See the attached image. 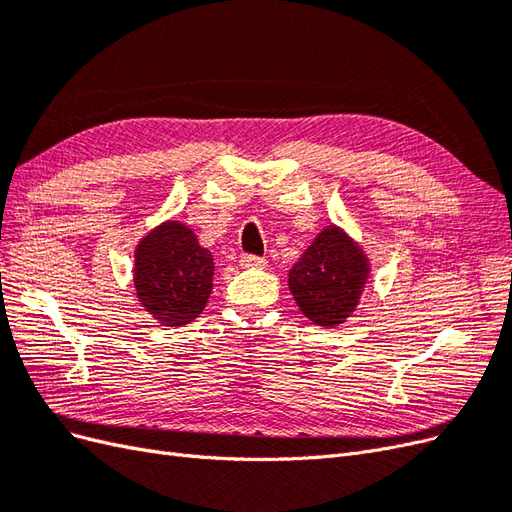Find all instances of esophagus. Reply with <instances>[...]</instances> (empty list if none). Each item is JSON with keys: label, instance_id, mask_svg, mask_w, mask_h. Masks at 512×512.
Here are the masks:
<instances>
[{"label": "esophagus", "instance_id": "34e87169", "mask_svg": "<svg viewBox=\"0 0 512 512\" xmlns=\"http://www.w3.org/2000/svg\"><path fill=\"white\" fill-rule=\"evenodd\" d=\"M241 267H245V269L265 267V258L254 256V254H245V256H241Z\"/></svg>", "mask_w": 512, "mask_h": 512}]
</instances>
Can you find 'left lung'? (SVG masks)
Segmentation results:
<instances>
[{"label":"left lung","instance_id":"left-lung-1","mask_svg":"<svg viewBox=\"0 0 512 512\" xmlns=\"http://www.w3.org/2000/svg\"><path fill=\"white\" fill-rule=\"evenodd\" d=\"M367 258L342 230L324 228L288 273V286L301 312L320 327L342 324L361 299Z\"/></svg>","mask_w":512,"mask_h":512}]
</instances>
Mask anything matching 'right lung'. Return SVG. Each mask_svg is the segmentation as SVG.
Returning a JSON list of instances; mask_svg holds the SVG:
<instances>
[{"instance_id":"obj_1","label":"right lung","mask_w":512,"mask_h":512,"mask_svg":"<svg viewBox=\"0 0 512 512\" xmlns=\"http://www.w3.org/2000/svg\"><path fill=\"white\" fill-rule=\"evenodd\" d=\"M134 286L147 312L168 327L192 322L213 286V256L194 232L166 222L138 243Z\"/></svg>"}]
</instances>
